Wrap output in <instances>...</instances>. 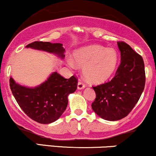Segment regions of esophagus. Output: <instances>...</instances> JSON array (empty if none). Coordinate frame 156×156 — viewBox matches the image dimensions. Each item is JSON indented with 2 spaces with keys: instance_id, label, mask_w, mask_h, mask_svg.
<instances>
[{
  "instance_id": "34e87169",
  "label": "esophagus",
  "mask_w": 156,
  "mask_h": 156,
  "mask_svg": "<svg viewBox=\"0 0 156 156\" xmlns=\"http://www.w3.org/2000/svg\"><path fill=\"white\" fill-rule=\"evenodd\" d=\"M85 84H84L83 82H81L80 80L79 82L78 83V89H79V90H80V89H83L85 88Z\"/></svg>"
}]
</instances>
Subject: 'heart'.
<instances>
[{"instance_id":"obj_1","label":"heart","mask_w":156,"mask_h":156,"mask_svg":"<svg viewBox=\"0 0 156 156\" xmlns=\"http://www.w3.org/2000/svg\"><path fill=\"white\" fill-rule=\"evenodd\" d=\"M71 67L77 65L83 67L84 78L92 83L105 81L115 72L118 64L117 51L111 48L90 45L73 53V58L67 59Z\"/></svg>"}]
</instances>
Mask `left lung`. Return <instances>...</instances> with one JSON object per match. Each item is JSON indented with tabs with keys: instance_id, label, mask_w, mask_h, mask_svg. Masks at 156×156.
Here are the masks:
<instances>
[{
	"instance_id": "obj_1",
	"label": "left lung",
	"mask_w": 156,
	"mask_h": 156,
	"mask_svg": "<svg viewBox=\"0 0 156 156\" xmlns=\"http://www.w3.org/2000/svg\"><path fill=\"white\" fill-rule=\"evenodd\" d=\"M121 62L115 76L109 82L93 87L96 98L92 110L108 121L126 117L135 106L145 85V72L142 57L123 42H117Z\"/></svg>"
}]
</instances>
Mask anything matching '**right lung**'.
I'll return each instance as SVG.
<instances>
[{
	"label": "right lung",
	"mask_w": 156,
	"mask_h": 156,
	"mask_svg": "<svg viewBox=\"0 0 156 156\" xmlns=\"http://www.w3.org/2000/svg\"><path fill=\"white\" fill-rule=\"evenodd\" d=\"M53 53L64 58L65 49L61 43L49 42H32L26 46ZM78 80L74 76L66 79L57 72L51 73L45 81L35 87H27L16 83L10 77L12 94L22 110L31 119L41 124H49L62 115L68 104V95L77 89Z\"/></svg>",
	"instance_id": "add662e5"
}]
</instances>
